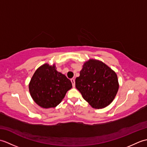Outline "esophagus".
Returning <instances> with one entry per match:
<instances>
[{
  "mask_svg": "<svg viewBox=\"0 0 147 147\" xmlns=\"http://www.w3.org/2000/svg\"><path fill=\"white\" fill-rule=\"evenodd\" d=\"M71 82L72 83V85H73V87L75 86V80H74V78H72L71 80Z\"/></svg>",
  "mask_w": 147,
  "mask_h": 147,
  "instance_id": "1",
  "label": "esophagus"
}]
</instances>
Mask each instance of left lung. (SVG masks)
<instances>
[{
  "instance_id": "8db88e82",
  "label": "left lung",
  "mask_w": 147,
  "mask_h": 147,
  "mask_svg": "<svg viewBox=\"0 0 147 147\" xmlns=\"http://www.w3.org/2000/svg\"><path fill=\"white\" fill-rule=\"evenodd\" d=\"M75 83L83 98L95 109L110 104L119 89L116 73L104 62L95 59L84 63Z\"/></svg>"
}]
</instances>
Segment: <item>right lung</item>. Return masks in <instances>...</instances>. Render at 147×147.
Masks as SVG:
<instances>
[{
  "label": "right lung",
  "instance_id": "obj_1",
  "mask_svg": "<svg viewBox=\"0 0 147 147\" xmlns=\"http://www.w3.org/2000/svg\"><path fill=\"white\" fill-rule=\"evenodd\" d=\"M72 88L71 81L56 70L55 64H45L34 73L29 84L33 100L43 108L55 107Z\"/></svg>",
  "mask_w": 147,
  "mask_h": 147
}]
</instances>
